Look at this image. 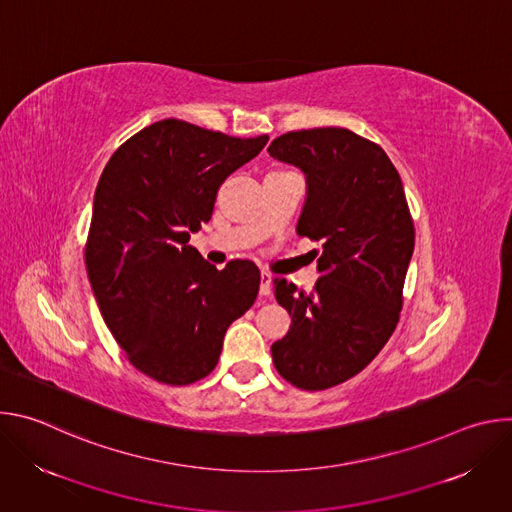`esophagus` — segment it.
Masks as SVG:
<instances>
[{
  "mask_svg": "<svg viewBox=\"0 0 512 512\" xmlns=\"http://www.w3.org/2000/svg\"><path fill=\"white\" fill-rule=\"evenodd\" d=\"M271 273H267V271H263L261 273V287H259V294L261 296H271Z\"/></svg>",
  "mask_w": 512,
  "mask_h": 512,
  "instance_id": "esophagus-1",
  "label": "esophagus"
}]
</instances>
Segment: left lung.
Returning a JSON list of instances; mask_svg holds the SVG:
<instances>
[{
  "label": "left lung",
  "instance_id": "1",
  "mask_svg": "<svg viewBox=\"0 0 512 512\" xmlns=\"http://www.w3.org/2000/svg\"><path fill=\"white\" fill-rule=\"evenodd\" d=\"M267 152L306 174L298 235L322 241L314 291L273 279L291 326L271 356L287 383L322 391L358 375L391 338L415 245L413 218L389 156L350 129L289 131Z\"/></svg>",
  "mask_w": 512,
  "mask_h": 512
}]
</instances>
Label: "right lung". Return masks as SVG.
Instances as JSON below:
<instances>
[{
	"mask_svg": "<svg viewBox=\"0 0 512 512\" xmlns=\"http://www.w3.org/2000/svg\"><path fill=\"white\" fill-rule=\"evenodd\" d=\"M267 139L164 119L119 145L99 178L89 281L125 358L158 383L182 387L210 375L227 328L257 298L253 263L216 269L188 241L210 221L221 184Z\"/></svg>",
	"mask_w": 512,
	"mask_h": 512,
	"instance_id": "right-lung-1",
	"label": "right lung"
}]
</instances>
